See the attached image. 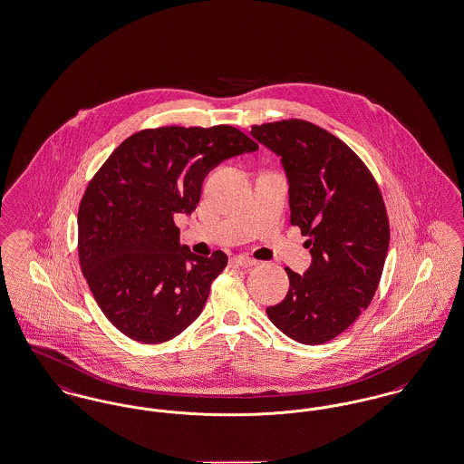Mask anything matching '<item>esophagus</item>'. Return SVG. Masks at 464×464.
<instances>
[{
	"instance_id": "1",
	"label": "esophagus",
	"mask_w": 464,
	"mask_h": 464,
	"mask_svg": "<svg viewBox=\"0 0 464 464\" xmlns=\"http://www.w3.org/2000/svg\"><path fill=\"white\" fill-rule=\"evenodd\" d=\"M233 261H235L237 265L242 266V267H252V266L257 265V261H256V259H252V257H248V256H243V254H240V256H235V257H233Z\"/></svg>"
}]
</instances>
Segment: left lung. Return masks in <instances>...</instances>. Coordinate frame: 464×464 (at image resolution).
<instances>
[{
    "instance_id": "1",
    "label": "left lung",
    "mask_w": 464,
    "mask_h": 464,
    "mask_svg": "<svg viewBox=\"0 0 464 464\" xmlns=\"http://www.w3.org/2000/svg\"><path fill=\"white\" fill-rule=\"evenodd\" d=\"M252 135L282 156L290 222L308 237L304 275L285 267L287 295L267 318L303 344H324L369 308L390 245L381 189L350 146L322 127L290 118L252 125Z\"/></svg>"
}]
</instances>
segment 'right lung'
Listing matches in <instances>:
<instances>
[{
	"label": "right lung",
	"mask_w": 464,
	"mask_h": 464,
	"mask_svg": "<svg viewBox=\"0 0 464 464\" xmlns=\"http://www.w3.org/2000/svg\"><path fill=\"white\" fill-rule=\"evenodd\" d=\"M257 148L231 125L144 129L90 179L78 210V257L118 331L160 344L198 318L227 256L199 257L180 246L174 218L195 212L203 179L222 160Z\"/></svg>",
	"instance_id": "obj_1"
}]
</instances>
